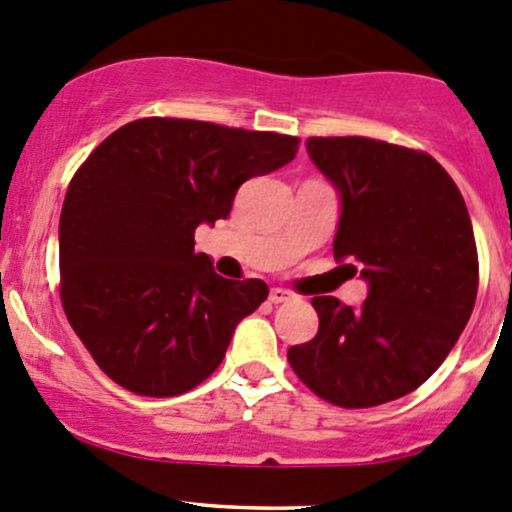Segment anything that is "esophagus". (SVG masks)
Returning a JSON list of instances; mask_svg holds the SVG:
<instances>
[{
    "instance_id": "34e87169",
    "label": "esophagus",
    "mask_w": 512,
    "mask_h": 512,
    "mask_svg": "<svg viewBox=\"0 0 512 512\" xmlns=\"http://www.w3.org/2000/svg\"><path fill=\"white\" fill-rule=\"evenodd\" d=\"M291 299H294V294H291V291L282 289V286H274V289L269 291V301H272V303H286V301H291Z\"/></svg>"
}]
</instances>
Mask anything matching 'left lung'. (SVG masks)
I'll return each instance as SVG.
<instances>
[{"mask_svg": "<svg viewBox=\"0 0 512 512\" xmlns=\"http://www.w3.org/2000/svg\"><path fill=\"white\" fill-rule=\"evenodd\" d=\"M340 196L335 260L367 282L359 308L316 296L318 335L289 350L313 393L340 408L396 401L445 362L474 311L479 257L457 184L435 157L372 138H308Z\"/></svg>", "mask_w": 512, "mask_h": 512, "instance_id": "left-lung-1", "label": "left lung"}]
</instances>
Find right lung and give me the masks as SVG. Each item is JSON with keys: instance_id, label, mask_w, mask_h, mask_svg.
<instances>
[{"instance_id": "right-lung-1", "label": "right lung", "mask_w": 512, "mask_h": 512, "mask_svg": "<svg viewBox=\"0 0 512 512\" xmlns=\"http://www.w3.org/2000/svg\"><path fill=\"white\" fill-rule=\"evenodd\" d=\"M299 138L206 121L140 119L111 133L67 187L60 296L101 372L140 396H179L216 372L269 289L194 252L240 184L294 160Z\"/></svg>"}]
</instances>
